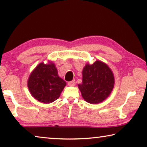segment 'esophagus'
<instances>
[{
	"instance_id": "1",
	"label": "esophagus",
	"mask_w": 147,
	"mask_h": 147,
	"mask_svg": "<svg viewBox=\"0 0 147 147\" xmlns=\"http://www.w3.org/2000/svg\"><path fill=\"white\" fill-rule=\"evenodd\" d=\"M75 84H76V82H75V80H72V81H71V82H68V85H69V86H73L75 85Z\"/></svg>"
}]
</instances>
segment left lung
<instances>
[{"label": "left lung", "instance_id": "1", "mask_svg": "<svg viewBox=\"0 0 147 147\" xmlns=\"http://www.w3.org/2000/svg\"><path fill=\"white\" fill-rule=\"evenodd\" d=\"M114 86V76L109 67L100 61L87 64L82 71V83L78 84L84 100L91 104L104 101Z\"/></svg>", "mask_w": 147, "mask_h": 147}]
</instances>
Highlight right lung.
<instances>
[{"label": "right lung", "mask_w": 147, "mask_h": 147, "mask_svg": "<svg viewBox=\"0 0 147 147\" xmlns=\"http://www.w3.org/2000/svg\"><path fill=\"white\" fill-rule=\"evenodd\" d=\"M66 82L59 78L55 65L41 63L32 71L28 81L29 91L41 102L49 104L59 98Z\"/></svg>", "instance_id": "right-lung-1"}]
</instances>
